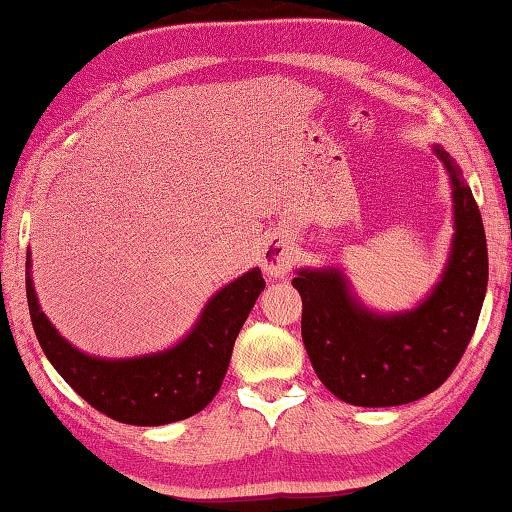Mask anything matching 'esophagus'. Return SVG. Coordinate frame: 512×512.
Wrapping results in <instances>:
<instances>
[{
	"instance_id": "1",
	"label": "esophagus",
	"mask_w": 512,
	"mask_h": 512,
	"mask_svg": "<svg viewBox=\"0 0 512 512\" xmlns=\"http://www.w3.org/2000/svg\"><path fill=\"white\" fill-rule=\"evenodd\" d=\"M293 264H296V253H293L291 246L280 244V241H271V244H266L262 253V266L268 275L280 277L284 273H289Z\"/></svg>"
}]
</instances>
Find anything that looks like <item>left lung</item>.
Returning <instances> with one entry per match:
<instances>
[{
	"label": "left lung",
	"instance_id": "left-lung-1",
	"mask_svg": "<svg viewBox=\"0 0 512 512\" xmlns=\"http://www.w3.org/2000/svg\"><path fill=\"white\" fill-rule=\"evenodd\" d=\"M454 187L456 235L447 271L418 309L377 316L350 296L336 271H300L302 343L318 379L354 406L420 400L447 381L470 343L488 287L479 205L454 160L433 146Z\"/></svg>",
	"mask_w": 512,
	"mask_h": 512
}]
</instances>
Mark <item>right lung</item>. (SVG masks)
<instances>
[{"label": "right lung", "instance_id": "add662e5", "mask_svg": "<svg viewBox=\"0 0 512 512\" xmlns=\"http://www.w3.org/2000/svg\"><path fill=\"white\" fill-rule=\"evenodd\" d=\"M27 268H31L29 255ZM264 287L262 273L253 268L207 302L201 320L176 348L151 357L106 361L72 348L56 332L40 311L27 271L31 323L51 366L94 409L137 427L185 420L214 400L239 329Z\"/></svg>", "mask_w": 512, "mask_h": 512}]
</instances>
